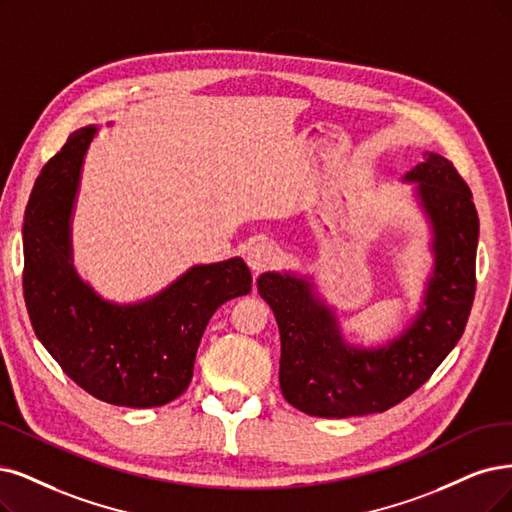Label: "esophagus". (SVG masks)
<instances>
[{"label": "esophagus", "mask_w": 512, "mask_h": 512, "mask_svg": "<svg viewBox=\"0 0 512 512\" xmlns=\"http://www.w3.org/2000/svg\"><path fill=\"white\" fill-rule=\"evenodd\" d=\"M244 257H246V263H249V268L255 274H259V272L274 266L276 259H278V251L270 240H255V242L246 246Z\"/></svg>", "instance_id": "obj_1"}]
</instances>
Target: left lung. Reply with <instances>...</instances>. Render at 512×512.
Returning <instances> with one entry per match:
<instances>
[{
    "mask_svg": "<svg viewBox=\"0 0 512 512\" xmlns=\"http://www.w3.org/2000/svg\"><path fill=\"white\" fill-rule=\"evenodd\" d=\"M424 158L405 181L418 183L434 268L424 308L399 337L382 348L350 346L308 280L278 272L257 278L280 331V390L295 409L316 418L382 413L428 382L460 342L477 289L479 215L456 166L439 154Z\"/></svg>",
    "mask_w": 512,
    "mask_h": 512,
    "instance_id": "obj_1",
    "label": "left lung"
}]
</instances>
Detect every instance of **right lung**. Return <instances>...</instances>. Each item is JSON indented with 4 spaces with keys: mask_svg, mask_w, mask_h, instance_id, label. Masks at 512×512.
I'll return each mask as SVG.
<instances>
[{
    "mask_svg": "<svg viewBox=\"0 0 512 512\" xmlns=\"http://www.w3.org/2000/svg\"><path fill=\"white\" fill-rule=\"evenodd\" d=\"M94 132L75 130L35 181L23 225L25 304L37 339L94 399L160 407L185 392L208 320L227 299L251 293L253 276L234 257L189 268L139 304L94 293L73 270L69 225Z\"/></svg>",
    "mask_w": 512,
    "mask_h": 512,
    "instance_id": "add662e5",
    "label": "right lung"
}]
</instances>
